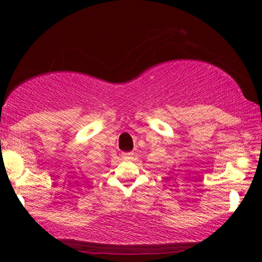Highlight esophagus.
<instances>
[{
	"mask_svg": "<svg viewBox=\"0 0 262 262\" xmlns=\"http://www.w3.org/2000/svg\"><path fill=\"white\" fill-rule=\"evenodd\" d=\"M132 155H134L132 152H123V159L124 160H131Z\"/></svg>",
	"mask_w": 262,
	"mask_h": 262,
	"instance_id": "34e87169",
	"label": "esophagus"
}]
</instances>
